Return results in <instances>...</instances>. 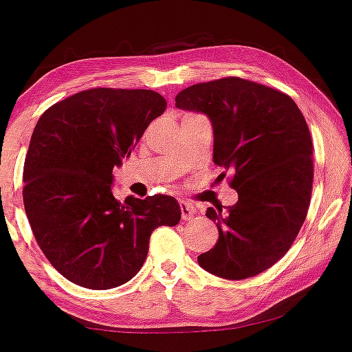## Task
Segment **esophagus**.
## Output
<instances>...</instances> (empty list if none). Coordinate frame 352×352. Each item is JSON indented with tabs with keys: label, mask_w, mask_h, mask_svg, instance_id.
<instances>
[{
	"label": "esophagus",
	"mask_w": 352,
	"mask_h": 352,
	"mask_svg": "<svg viewBox=\"0 0 352 352\" xmlns=\"http://www.w3.org/2000/svg\"><path fill=\"white\" fill-rule=\"evenodd\" d=\"M180 211L184 221H190L195 217V208L192 205H188V203H180Z\"/></svg>",
	"instance_id": "1"
}]
</instances>
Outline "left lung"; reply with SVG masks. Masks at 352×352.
Here are the masks:
<instances>
[{
    "instance_id": "1",
    "label": "left lung",
    "mask_w": 352,
    "mask_h": 352,
    "mask_svg": "<svg viewBox=\"0 0 352 352\" xmlns=\"http://www.w3.org/2000/svg\"><path fill=\"white\" fill-rule=\"evenodd\" d=\"M175 104L210 118L213 162L239 195L228 211L206 210L219 238L198 264L230 280L264 272L292 248L310 206L313 144L302 111L280 90L239 77L192 85Z\"/></svg>"
}]
</instances>
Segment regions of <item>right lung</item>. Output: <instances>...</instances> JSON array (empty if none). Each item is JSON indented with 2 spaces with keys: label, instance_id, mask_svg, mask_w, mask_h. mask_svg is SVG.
<instances>
[{
  "label": "right lung",
  "instance_id": "1",
  "mask_svg": "<svg viewBox=\"0 0 352 352\" xmlns=\"http://www.w3.org/2000/svg\"><path fill=\"white\" fill-rule=\"evenodd\" d=\"M167 108L154 90L91 88L45 109L23 172L31 230L54 269L80 287L122 285L142 267L152 231L180 221L168 195L118 201L113 168Z\"/></svg>",
  "mask_w": 352,
  "mask_h": 352
}]
</instances>
